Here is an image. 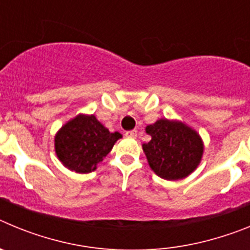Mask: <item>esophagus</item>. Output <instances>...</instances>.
Segmentation results:
<instances>
[{"mask_svg": "<svg viewBox=\"0 0 250 250\" xmlns=\"http://www.w3.org/2000/svg\"><path fill=\"white\" fill-rule=\"evenodd\" d=\"M125 135H126L127 138H136V136H138V131H136V130H129V131L125 132Z\"/></svg>", "mask_w": 250, "mask_h": 250, "instance_id": "34e87169", "label": "esophagus"}]
</instances>
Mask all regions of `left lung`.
I'll list each match as a JSON object with an SVG mask.
<instances>
[{
  "label": "left lung",
  "mask_w": 250,
  "mask_h": 250,
  "mask_svg": "<svg viewBox=\"0 0 250 250\" xmlns=\"http://www.w3.org/2000/svg\"><path fill=\"white\" fill-rule=\"evenodd\" d=\"M151 140L143 144L154 173L165 180H180L198 167L204 152L200 135L178 120L159 119L145 127Z\"/></svg>",
  "instance_id": "8db88e82"
}]
</instances>
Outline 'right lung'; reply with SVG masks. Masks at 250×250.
I'll return each instance as SVG.
<instances>
[{
  "mask_svg": "<svg viewBox=\"0 0 250 250\" xmlns=\"http://www.w3.org/2000/svg\"><path fill=\"white\" fill-rule=\"evenodd\" d=\"M120 138V132H110L95 115L79 114L56 132L55 152L68 170L87 174L96 170Z\"/></svg>",
  "mask_w": 250,
  "mask_h": 250,
  "instance_id": "1",
  "label": "right lung"
}]
</instances>
